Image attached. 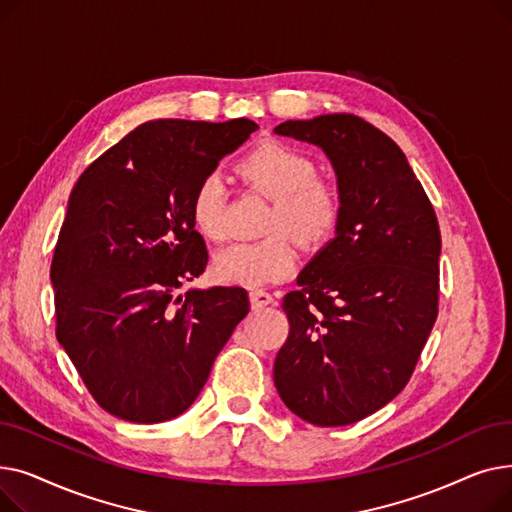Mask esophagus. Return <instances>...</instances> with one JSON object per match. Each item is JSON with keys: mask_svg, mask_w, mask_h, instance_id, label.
<instances>
[{"mask_svg": "<svg viewBox=\"0 0 512 512\" xmlns=\"http://www.w3.org/2000/svg\"><path fill=\"white\" fill-rule=\"evenodd\" d=\"M249 299H251V307L257 311V309H263V307H267V305H272L274 303V297L270 292H265V290H251L249 292Z\"/></svg>", "mask_w": 512, "mask_h": 512, "instance_id": "esophagus-1", "label": "esophagus"}]
</instances>
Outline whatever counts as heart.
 I'll return each mask as SVG.
<instances>
[{"mask_svg": "<svg viewBox=\"0 0 512 512\" xmlns=\"http://www.w3.org/2000/svg\"><path fill=\"white\" fill-rule=\"evenodd\" d=\"M240 170L253 188L274 199L265 220V230L272 234L220 249L211 270L224 284L255 288L286 278L297 265V249L282 230L307 247L324 245L338 228L342 201L330 182L317 178L315 161L284 143L257 147L242 161ZM226 199V182L220 172H209L199 180L191 215L205 238H224Z\"/></svg>", "mask_w": 512, "mask_h": 512, "instance_id": "heart-1", "label": "heart"}]
</instances>
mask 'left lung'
<instances>
[{"label":"left lung","mask_w":512,"mask_h":512,"mask_svg":"<svg viewBox=\"0 0 512 512\" xmlns=\"http://www.w3.org/2000/svg\"><path fill=\"white\" fill-rule=\"evenodd\" d=\"M319 147L342 215L284 297L290 332L274 363L284 405L319 427L351 425L407 386L438 317L440 228L405 153L353 114L274 128Z\"/></svg>","instance_id":"left-lung-1"}]
</instances>
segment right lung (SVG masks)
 Instances as JSON below:
<instances>
[{
    "label": "right lung",
    "instance_id": "add662e5",
    "mask_svg": "<svg viewBox=\"0 0 512 512\" xmlns=\"http://www.w3.org/2000/svg\"><path fill=\"white\" fill-rule=\"evenodd\" d=\"M259 126L153 120L78 178L51 261L56 336L97 405L132 423L182 415L249 313L238 286L176 292L205 272L191 201Z\"/></svg>",
    "mask_w": 512,
    "mask_h": 512
}]
</instances>
